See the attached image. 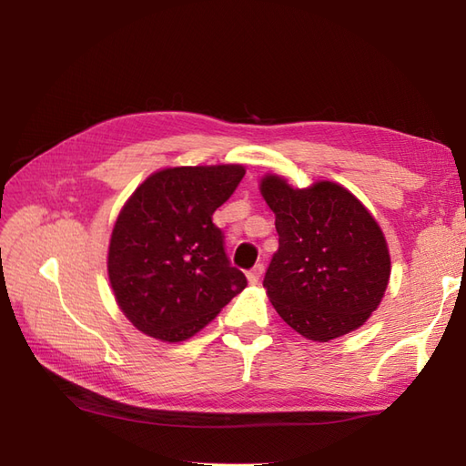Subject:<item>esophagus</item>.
<instances>
[{
    "label": "esophagus",
    "instance_id": "1",
    "mask_svg": "<svg viewBox=\"0 0 466 466\" xmlns=\"http://www.w3.org/2000/svg\"><path fill=\"white\" fill-rule=\"evenodd\" d=\"M262 272H264V266H262V264H257L255 268H252V270H248V272H247V279H248V284H250V286H257L258 281H260V276H262Z\"/></svg>",
    "mask_w": 466,
    "mask_h": 466
}]
</instances>
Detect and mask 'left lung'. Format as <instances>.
<instances>
[{"mask_svg":"<svg viewBox=\"0 0 466 466\" xmlns=\"http://www.w3.org/2000/svg\"><path fill=\"white\" fill-rule=\"evenodd\" d=\"M260 194L279 235L264 276L278 315L315 342L360 329L390 278L385 235L368 208L330 180L293 188L286 178L266 175Z\"/></svg>","mask_w":466,"mask_h":466,"instance_id":"left-lung-1","label":"left lung"}]
</instances>
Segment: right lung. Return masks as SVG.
Segmentation results:
<instances>
[{"label":"right lung","instance_id":"right-lung-1","mask_svg":"<svg viewBox=\"0 0 466 466\" xmlns=\"http://www.w3.org/2000/svg\"><path fill=\"white\" fill-rule=\"evenodd\" d=\"M243 177V165L168 167L124 204L106 266L115 299L137 330L163 342L188 340L247 288L211 221Z\"/></svg>","mask_w":466,"mask_h":466}]
</instances>
